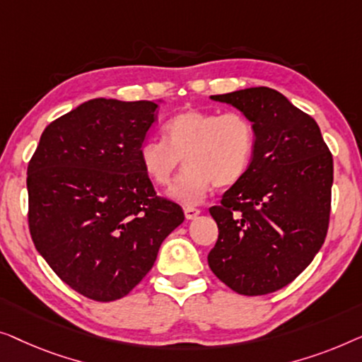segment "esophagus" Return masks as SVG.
Segmentation results:
<instances>
[{"label": "esophagus", "instance_id": "obj_1", "mask_svg": "<svg viewBox=\"0 0 362 362\" xmlns=\"http://www.w3.org/2000/svg\"><path fill=\"white\" fill-rule=\"evenodd\" d=\"M183 213H185L187 220H195V218L200 215V210H197V208H193V206H187V208H183Z\"/></svg>", "mask_w": 362, "mask_h": 362}]
</instances>
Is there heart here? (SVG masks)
<instances>
[{
    "label": "heart",
    "instance_id": "heart-1",
    "mask_svg": "<svg viewBox=\"0 0 362 362\" xmlns=\"http://www.w3.org/2000/svg\"><path fill=\"white\" fill-rule=\"evenodd\" d=\"M164 139H144L137 149L144 174L159 187L169 185L177 167H187L172 183L169 197L183 205L205 200L213 185L228 188L244 179L256 152V129L239 111L188 108L164 124Z\"/></svg>",
    "mask_w": 362,
    "mask_h": 362
}]
</instances>
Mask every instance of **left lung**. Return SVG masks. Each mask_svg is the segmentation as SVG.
I'll return each mask as SVG.
<instances>
[{
	"label": "left lung",
	"mask_w": 362,
	"mask_h": 362,
	"mask_svg": "<svg viewBox=\"0 0 362 362\" xmlns=\"http://www.w3.org/2000/svg\"><path fill=\"white\" fill-rule=\"evenodd\" d=\"M246 115L256 152L241 182L210 215L218 241L208 266L241 295H266L300 276L323 246L332 210L333 157L312 116L267 86L213 95Z\"/></svg>",
	"instance_id": "1"
}]
</instances>
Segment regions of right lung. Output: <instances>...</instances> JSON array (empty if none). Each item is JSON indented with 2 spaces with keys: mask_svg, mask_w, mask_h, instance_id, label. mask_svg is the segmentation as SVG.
I'll use <instances>...</instances> for the list:
<instances>
[{
  "mask_svg": "<svg viewBox=\"0 0 362 362\" xmlns=\"http://www.w3.org/2000/svg\"><path fill=\"white\" fill-rule=\"evenodd\" d=\"M157 106L85 101L44 129L29 160L34 246L69 287L96 302L128 295L185 220L177 203L156 195L137 157Z\"/></svg>",
  "mask_w": 362,
  "mask_h": 362,
  "instance_id": "add662e5",
  "label": "right lung"
}]
</instances>
